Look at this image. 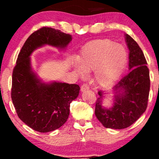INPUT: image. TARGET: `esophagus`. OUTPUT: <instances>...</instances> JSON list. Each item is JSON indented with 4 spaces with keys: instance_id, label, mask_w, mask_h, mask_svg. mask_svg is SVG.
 Instances as JSON below:
<instances>
[{
    "instance_id": "34e87169",
    "label": "esophagus",
    "mask_w": 159,
    "mask_h": 159,
    "mask_svg": "<svg viewBox=\"0 0 159 159\" xmlns=\"http://www.w3.org/2000/svg\"><path fill=\"white\" fill-rule=\"evenodd\" d=\"M88 90H89V87L88 85L86 84H84L81 86V92H84V91Z\"/></svg>"
}]
</instances>
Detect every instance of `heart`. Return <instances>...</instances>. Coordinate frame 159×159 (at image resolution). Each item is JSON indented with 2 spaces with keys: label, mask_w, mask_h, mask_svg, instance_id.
Segmentation results:
<instances>
[{
  "label": "heart",
  "mask_w": 159,
  "mask_h": 159,
  "mask_svg": "<svg viewBox=\"0 0 159 159\" xmlns=\"http://www.w3.org/2000/svg\"><path fill=\"white\" fill-rule=\"evenodd\" d=\"M128 61V52L122 45L111 39H99L86 45L72 66L79 77L94 72L95 81L102 87H109L118 81Z\"/></svg>",
  "instance_id": "obj_1"
}]
</instances>
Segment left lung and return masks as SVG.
<instances>
[{
  "instance_id": "1",
  "label": "left lung",
  "mask_w": 159,
  "mask_h": 159,
  "mask_svg": "<svg viewBox=\"0 0 159 159\" xmlns=\"http://www.w3.org/2000/svg\"><path fill=\"white\" fill-rule=\"evenodd\" d=\"M125 39L129 50V72L113 88L114 103L111 107L102 105L105 93L98 91L95 114L105 128L123 129L130 126L145 112L150 88L147 63L138 43L128 34Z\"/></svg>"
}]
</instances>
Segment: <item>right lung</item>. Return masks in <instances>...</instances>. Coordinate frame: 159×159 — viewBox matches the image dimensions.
I'll use <instances>...</instances> for the list:
<instances>
[{"label":"right lung","instance_id":"right-lung-1","mask_svg":"<svg viewBox=\"0 0 159 159\" xmlns=\"http://www.w3.org/2000/svg\"><path fill=\"white\" fill-rule=\"evenodd\" d=\"M72 39L69 34L44 27L27 38L18 56L12 72V103L19 119L39 132H52L66 122L70 103L78 96L80 87L43 82L33 70L30 56L45 45L65 50Z\"/></svg>","mask_w":159,"mask_h":159}]
</instances>
